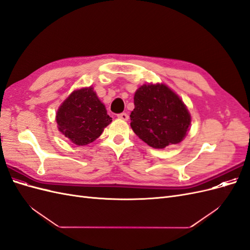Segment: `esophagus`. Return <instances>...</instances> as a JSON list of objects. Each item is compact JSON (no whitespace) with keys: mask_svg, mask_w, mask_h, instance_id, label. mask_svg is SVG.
<instances>
[{"mask_svg":"<svg viewBox=\"0 0 250 250\" xmlns=\"http://www.w3.org/2000/svg\"><path fill=\"white\" fill-rule=\"evenodd\" d=\"M118 118H119V119H121V120L127 121L128 119H129V116H128L126 112H121V113H119V115H118Z\"/></svg>","mask_w":250,"mask_h":250,"instance_id":"obj_1","label":"esophagus"}]
</instances>
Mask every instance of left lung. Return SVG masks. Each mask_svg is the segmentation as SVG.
I'll return each mask as SVG.
<instances>
[{"label":"left lung","mask_w":250,"mask_h":250,"mask_svg":"<svg viewBox=\"0 0 250 250\" xmlns=\"http://www.w3.org/2000/svg\"><path fill=\"white\" fill-rule=\"evenodd\" d=\"M130 120L134 133L157 149L183 141L191 123L184 102L164 84H145L135 92Z\"/></svg>","instance_id":"left-lung-1"}]
</instances>
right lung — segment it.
<instances>
[{"mask_svg":"<svg viewBox=\"0 0 250 250\" xmlns=\"http://www.w3.org/2000/svg\"><path fill=\"white\" fill-rule=\"evenodd\" d=\"M56 122L65 138L82 146L99 138L111 118L93 87H86L75 90L60 105Z\"/></svg>","mask_w":250,"mask_h":250,"instance_id":"1","label":"right lung"}]
</instances>
